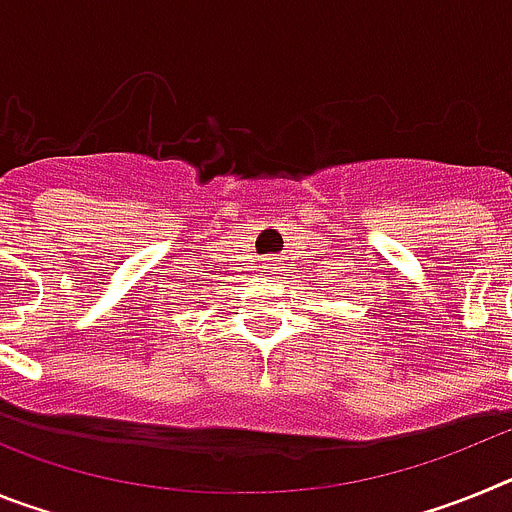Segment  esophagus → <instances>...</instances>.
Here are the masks:
<instances>
[{
	"label": "esophagus",
	"mask_w": 512,
	"mask_h": 512,
	"mask_svg": "<svg viewBox=\"0 0 512 512\" xmlns=\"http://www.w3.org/2000/svg\"><path fill=\"white\" fill-rule=\"evenodd\" d=\"M264 266H269V269H274V256H271V259H264Z\"/></svg>",
	"instance_id": "1"
}]
</instances>
